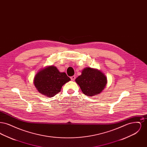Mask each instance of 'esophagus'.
<instances>
[{
  "mask_svg": "<svg viewBox=\"0 0 147 147\" xmlns=\"http://www.w3.org/2000/svg\"><path fill=\"white\" fill-rule=\"evenodd\" d=\"M70 79H71V80L74 81V80L76 79V76H71V77H70Z\"/></svg>",
  "mask_w": 147,
  "mask_h": 147,
  "instance_id": "34e87169",
  "label": "esophagus"
}]
</instances>
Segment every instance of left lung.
Segmentation results:
<instances>
[{
	"instance_id": "8db88e82",
	"label": "left lung",
	"mask_w": 147,
	"mask_h": 147,
	"mask_svg": "<svg viewBox=\"0 0 147 147\" xmlns=\"http://www.w3.org/2000/svg\"><path fill=\"white\" fill-rule=\"evenodd\" d=\"M76 82L85 95L93 96L104 90L107 84V79L100 71L86 68L82 71V75L76 79Z\"/></svg>"
}]
</instances>
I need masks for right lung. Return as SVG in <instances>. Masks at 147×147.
I'll return each instance as SVG.
<instances>
[{"label":"right lung","mask_w":147,"mask_h":147,"mask_svg":"<svg viewBox=\"0 0 147 147\" xmlns=\"http://www.w3.org/2000/svg\"><path fill=\"white\" fill-rule=\"evenodd\" d=\"M70 80V78L65 73H61L55 67L51 66L36 75L34 84L40 93L52 97L61 91L64 84Z\"/></svg>","instance_id":"obj_1"}]
</instances>
